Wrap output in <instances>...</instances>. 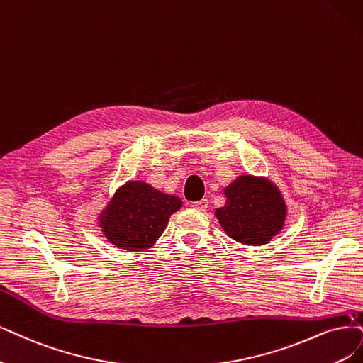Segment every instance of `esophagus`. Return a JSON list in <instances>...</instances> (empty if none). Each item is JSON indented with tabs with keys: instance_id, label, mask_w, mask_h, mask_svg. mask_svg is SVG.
<instances>
[{
	"instance_id": "obj_1",
	"label": "esophagus",
	"mask_w": 363,
	"mask_h": 363,
	"mask_svg": "<svg viewBox=\"0 0 363 363\" xmlns=\"http://www.w3.org/2000/svg\"><path fill=\"white\" fill-rule=\"evenodd\" d=\"M191 206L197 211H206L208 208V200L206 199H202V200H197V202H193Z\"/></svg>"
}]
</instances>
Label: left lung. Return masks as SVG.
Instances as JSON below:
<instances>
[{"mask_svg":"<svg viewBox=\"0 0 363 363\" xmlns=\"http://www.w3.org/2000/svg\"><path fill=\"white\" fill-rule=\"evenodd\" d=\"M224 194L227 202L216 216L224 232L238 242L263 245L283 229L286 203L272 182L245 174L227 186Z\"/></svg>","mask_w":363,"mask_h":363,"instance_id":"8db88e82","label":"left lung"}]
</instances>
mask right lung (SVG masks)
<instances>
[{
    "instance_id": "obj_1",
    "label": "right lung",
    "mask_w": 363,
    "mask_h": 363,
    "mask_svg": "<svg viewBox=\"0 0 363 363\" xmlns=\"http://www.w3.org/2000/svg\"><path fill=\"white\" fill-rule=\"evenodd\" d=\"M181 206L178 197L161 193L142 181L128 182L104 209L100 227L115 247L140 251L155 242L172 213Z\"/></svg>"
}]
</instances>
